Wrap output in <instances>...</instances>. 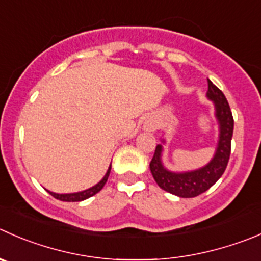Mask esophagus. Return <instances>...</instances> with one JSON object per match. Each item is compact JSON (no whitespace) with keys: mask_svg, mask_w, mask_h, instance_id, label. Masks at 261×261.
<instances>
[{"mask_svg":"<svg viewBox=\"0 0 261 261\" xmlns=\"http://www.w3.org/2000/svg\"><path fill=\"white\" fill-rule=\"evenodd\" d=\"M145 128L148 131H154L155 130V126H154L153 123H148V125H145Z\"/></svg>","mask_w":261,"mask_h":261,"instance_id":"esophagus-1","label":"esophagus"}]
</instances>
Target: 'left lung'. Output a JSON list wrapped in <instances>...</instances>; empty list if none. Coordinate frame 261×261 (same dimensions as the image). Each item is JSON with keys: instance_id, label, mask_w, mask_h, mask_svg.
Returning a JSON list of instances; mask_svg holds the SVG:
<instances>
[{"instance_id": "1", "label": "left lung", "mask_w": 261, "mask_h": 261, "mask_svg": "<svg viewBox=\"0 0 261 261\" xmlns=\"http://www.w3.org/2000/svg\"><path fill=\"white\" fill-rule=\"evenodd\" d=\"M206 97L214 103L216 118L219 126V138L216 153L212 161L204 167L189 172H172L163 166V146L158 144L150 162V172L154 179L164 191L179 198H195L211 189L222 177L231 154V140L233 134V116L226 97L221 89L208 79ZM164 143V139L162 140Z\"/></svg>"}]
</instances>
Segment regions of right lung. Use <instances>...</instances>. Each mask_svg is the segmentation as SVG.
I'll return each mask as SVG.
<instances>
[{"mask_svg": "<svg viewBox=\"0 0 261 261\" xmlns=\"http://www.w3.org/2000/svg\"><path fill=\"white\" fill-rule=\"evenodd\" d=\"M110 172H111V166L108 167L107 173L105 174V177H103V178L100 179V181L98 182L95 186L84 190V191L72 192V194H56V192H52V191H48V192L52 195L53 198L58 199V200H61V201H83V200H85V199L93 196V195H95L97 192H99L100 190L103 189V186H105L106 182H107L108 176H110Z\"/></svg>", "mask_w": 261, "mask_h": 261, "instance_id": "1", "label": "right lung"}]
</instances>
